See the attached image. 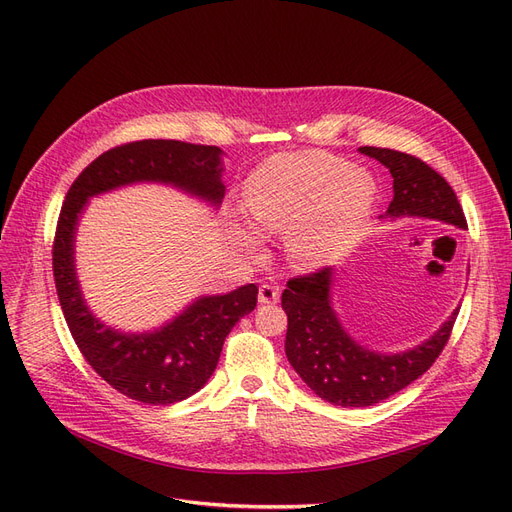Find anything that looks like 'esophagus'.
<instances>
[{"mask_svg":"<svg viewBox=\"0 0 512 512\" xmlns=\"http://www.w3.org/2000/svg\"><path fill=\"white\" fill-rule=\"evenodd\" d=\"M258 301H260L262 305H273V303H277V301H280V288L271 286V284H262V286L258 288Z\"/></svg>","mask_w":512,"mask_h":512,"instance_id":"esophagus-1","label":"esophagus"}]
</instances>
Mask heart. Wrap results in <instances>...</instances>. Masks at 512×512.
I'll use <instances>...</instances> for the list:
<instances>
[{"instance_id": "obj_1", "label": "heart", "mask_w": 512, "mask_h": 512, "mask_svg": "<svg viewBox=\"0 0 512 512\" xmlns=\"http://www.w3.org/2000/svg\"><path fill=\"white\" fill-rule=\"evenodd\" d=\"M376 183L361 168L320 151L280 156L258 168L245 209L260 232H290L288 252L303 267L335 258L374 207Z\"/></svg>"}]
</instances>
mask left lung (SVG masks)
I'll return each mask as SVG.
<instances>
[{
    "label": "left lung",
    "instance_id": "left-lung-1",
    "mask_svg": "<svg viewBox=\"0 0 512 512\" xmlns=\"http://www.w3.org/2000/svg\"><path fill=\"white\" fill-rule=\"evenodd\" d=\"M391 170L393 200L386 215H418L466 228V215L448 181L421 158L404 151L361 147ZM331 267L290 277L282 292L288 316L286 356L294 371L318 397L335 406L365 408L399 393L436 363L442 354L459 309L423 346L401 354L371 352L342 329L329 303Z\"/></svg>",
    "mask_w": 512,
    "mask_h": 512
}]
</instances>
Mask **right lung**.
<instances>
[{"mask_svg":"<svg viewBox=\"0 0 512 512\" xmlns=\"http://www.w3.org/2000/svg\"><path fill=\"white\" fill-rule=\"evenodd\" d=\"M222 149L183 141H134L104 151L74 179L53 239V277L72 339L96 374L130 399L168 406L194 395L215 371L230 329L250 314L258 286L247 284L220 297H203L166 327L123 335L91 316L76 282L74 226L85 200L134 181H164L222 203Z\"/></svg>","mask_w":512,"mask_h":512,"instance_id":"add662e5","label":"right lung"}]
</instances>
